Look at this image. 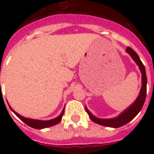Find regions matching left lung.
I'll use <instances>...</instances> for the list:
<instances>
[{"instance_id": "8db88e82", "label": "left lung", "mask_w": 154, "mask_h": 154, "mask_svg": "<svg viewBox=\"0 0 154 154\" xmlns=\"http://www.w3.org/2000/svg\"><path fill=\"white\" fill-rule=\"evenodd\" d=\"M126 51L128 54H130L134 62L137 64L139 69L142 73V87H141L140 92V95L137 98L135 102L130 107H128L122 113L119 114L117 117L112 118V119H99V118L96 117L85 107V111L89 114V118L92 119V121H93L94 123H97V124L112 128H119L120 126H124L126 123L130 122L140 112L144 104L146 96V83H147L145 67L140 59V57L138 56V55L135 52L134 50L132 49L131 48L127 47Z\"/></svg>"}]
</instances>
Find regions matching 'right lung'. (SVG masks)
<instances>
[{
	"label": "right lung",
	"instance_id": "right-lung-1",
	"mask_svg": "<svg viewBox=\"0 0 154 154\" xmlns=\"http://www.w3.org/2000/svg\"><path fill=\"white\" fill-rule=\"evenodd\" d=\"M10 107L11 110L12 112H14V113L17 116V117L19 119H21V121H23L25 124H27L28 126H31L32 128H35V129H44V128H47V127H50V126H55V125L58 124L61 120H62V116L64 114V110L65 109H63L62 110V113L60 115L58 116V117L55 118V119H50V120H38V119H29V118H25L22 116H21L20 114H18L17 112H16L11 107L9 106Z\"/></svg>",
	"mask_w": 154,
	"mask_h": 154
}]
</instances>
